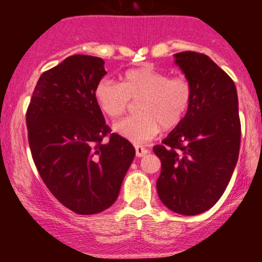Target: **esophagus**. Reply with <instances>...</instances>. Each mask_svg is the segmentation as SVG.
Wrapping results in <instances>:
<instances>
[{
  "label": "esophagus",
  "instance_id": "esophagus-1",
  "mask_svg": "<svg viewBox=\"0 0 262 262\" xmlns=\"http://www.w3.org/2000/svg\"><path fill=\"white\" fill-rule=\"evenodd\" d=\"M148 151L149 150L146 149V148H144V146H141V145H135V152H137V156H144L145 154H148Z\"/></svg>",
  "mask_w": 262,
  "mask_h": 262
}]
</instances>
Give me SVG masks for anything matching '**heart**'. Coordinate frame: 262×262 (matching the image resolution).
<instances>
[{"instance_id":"obj_1","label":"heart","mask_w":262,"mask_h":262,"mask_svg":"<svg viewBox=\"0 0 262 262\" xmlns=\"http://www.w3.org/2000/svg\"><path fill=\"white\" fill-rule=\"evenodd\" d=\"M95 100L110 118H118L137 101L139 114L114 124V130L130 140L141 143L152 139L160 132L181 124L193 100V87L183 75L169 76L151 66L132 69L122 76L121 85L101 80L96 85Z\"/></svg>"}]
</instances>
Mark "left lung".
I'll list each match as a JSON object with an SVG mask.
<instances>
[{"label":"left lung","mask_w":262,"mask_h":262,"mask_svg":"<svg viewBox=\"0 0 262 262\" xmlns=\"http://www.w3.org/2000/svg\"><path fill=\"white\" fill-rule=\"evenodd\" d=\"M193 87L185 119L154 146L161 160L156 188L161 202L183 215L200 214L218 202L239 156L240 125L234 81L204 54H175Z\"/></svg>","instance_id":"obj_1"}]
</instances>
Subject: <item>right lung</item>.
<instances>
[{"label":"right lung","mask_w":262,"mask_h":262,"mask_svg":"<svg viewBox=\"0 0 262 262\" xmlns=\"http://www.w3.org/2000/svg\"><path fill=\"white\" fill-rule=\"evenodd\" d=\"M103 64L97 56L73 55L44 71L26 114L39 175L62 206L81 215L116 202L135 155L127 139L111 133L96 103Z\"/></svg>","instance_id":"1"}]
</instances>
